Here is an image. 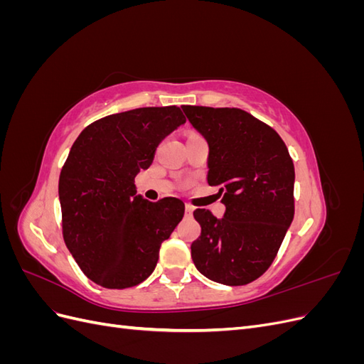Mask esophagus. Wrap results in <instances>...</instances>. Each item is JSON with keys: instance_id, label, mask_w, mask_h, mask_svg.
<instances>
[{"instance_id": "esophagus-1", "label": "esophagus", "mask_w": 364, "mask_h": 364, "mask_svg": "<svg viewBox=\"0 0 364 364\" xmlns=\"http://www.w3.org/2000/svg\"><path fill=\"white\" fill-rule=\"evenodd\" d=\"M193 211H194V206L190 205V203H186V205H185V215H186V217H191V215H193Z\"/></svg>"}]
</instances>
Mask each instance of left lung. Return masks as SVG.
Masks as SVG:
<instances>
[{"label": "left lung", "instance_id": "8db88e82", "mask_svg": "<svg viewBox=\"0 0 364 364\" xmlns=\"http://www.w3.org/2000/svg\"><path fill=\"white\" fill-rule=\"evenodd\" d=\"M209 146L208 183L218 186L223 218L196 209L202 232L191 245L208 279L245 285L266 272L294 215V165L270 126L237 107L182 106Z\"/></svg>", "mask_w": 364, "mask_h": 364}]
</instances>
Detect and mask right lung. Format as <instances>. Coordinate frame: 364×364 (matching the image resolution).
<instances>
[{"instance_id":"1","label":"right lung","mask_w":364,"mask_h":364,"mask_svg":"<svg viewBox=\"0 0 364 364\" xmlns=\"http://www.w3.org/2000/svg\"><path fill=\"white\" fill-rule=\"evenodd\" d=\"M185 121L178 106L139 107L94 121L74 141L59 178L62 234L82 272L105 289L147 279L183 217L181 199L136 196L135 176Z\"/></svg>"}]
</instances>
